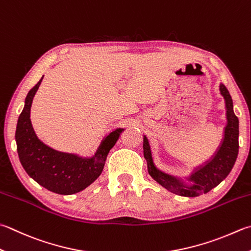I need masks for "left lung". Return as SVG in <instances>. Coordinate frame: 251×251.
Segmentation results:
<instances>
[{
	"label": "left lung",
	"mask_w": 251,
	"mask_h": 251,
	"mask_svg": "<svg viewBox=\"0 0 251 251\" xmlns=\"http://www.w3.org/2000/svg\"><path fill=\"white\" fill-rule=\"evenodd\" d=\"M220 93L225 101L226 126L223 139L213 155L204 162L197 165L191 172L184 176H174L160 170L154 162L152 149L149 139L144 135V158L148 163L150 176L160 186L175 195L193 198L207 193L228 176L238 155L239 121L235 116L233 99L224 84H220Z\"/></svg>",
	"instance_id": "obj_1"
}]
</instances>
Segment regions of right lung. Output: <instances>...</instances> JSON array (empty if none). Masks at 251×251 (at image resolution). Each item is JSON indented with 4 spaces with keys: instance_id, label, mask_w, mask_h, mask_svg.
Returning <instances> with one entry per match:
<instances>
[{
    "instance_id": "right-lung-1",
    "label": "right lung",
    "mask_w": 251,
    "mask_h": 251,
    "mask_svg": "<svg viewBox=\"0 0 251 251\" xmlns=\"http://www.w3.org/2000/svg\"><path fill=\"white\" fill-rule=\"evenodd\" d=\"M42 76L25 98V105L17 121L15 140L22 166L49 191L58 195H74L86 189L102 173L107 155L119 140L125 127H117L101 139L92 156L60 152L38 139L30 121V108Z\"/></svg>"
}]
</instances>
